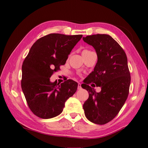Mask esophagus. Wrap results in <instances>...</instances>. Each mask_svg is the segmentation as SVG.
Wrapping results in <instances>:
<instances>
[{
  "mask_svg": "<svg viewBox=\"0 0 148 148\" xmlns=\"http://www.w3.org/2000/svg\"><path fill=\"white\" fill-rule=\"evenodd\" d=\"M82 89V86H81V84L78 83V89Z\"/></svg>",
  "mask_w": 148,
  "mask_h": 148,
  "instance_id": "1",
  "label": "esophagus"
}]
</instances>
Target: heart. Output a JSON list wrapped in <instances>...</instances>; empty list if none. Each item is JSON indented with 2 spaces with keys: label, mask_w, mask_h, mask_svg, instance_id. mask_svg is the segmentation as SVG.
Returning a JSON list of instances; mask_svg holds the SVG:
<instances>
[{
  "label": "heart",
  "mask_w": 148,
  "mask_h": 148,
  "mask_svg": "<svg viewBox=\"0 0 148 148\" xmlns=\"http://www.w3.org/2000/svg\"><path fill=\"white\" fill-rule=\"evenodd\" d=\"M89 52V51H88V50H84V51L83 52V53H86V52Z\"/></svg>",
  "instance_id": "1"
}]
</instances>
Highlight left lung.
Wrapping results in <instances>:
<instances>
[{
    "instance_id": "left-lung-1",
    "label": "left lung",
    "mask_w": 148,
    "mask_h": 148,
    "mask_svg": "<svg viewBox=\"0 0 148 148\" xmlns=\"http://www.w3.org/2000/svg\"><path fill=\"white\" fill-rule=\"evenodd\" d=\"M83 39L95 48L97 56L94 71L82 85L89 92L83 104L84 114L91 122L104 125L116 117L128 97L131 77L127 57L122 47L109 35L93 34ZM91 82L101 88L99 93L88 86Z\"/></svg>"
}]
</instances>
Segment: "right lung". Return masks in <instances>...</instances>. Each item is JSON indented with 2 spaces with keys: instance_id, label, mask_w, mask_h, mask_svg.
<instances>
[{
  "instance_id": "right-lung-1",
  "label": "right lung",
  "mask_w": 148,
  "mask_h": 148,
  "mask_svg": "<svg viewBox=\"0 0 148 148\" xmlns=\"http://www.w3.org/2000/svg\"><path fill=\"white\" fill-rule=\"evenodd\" d=\"M83 35L47 34L38 39L22 65L21 86L29 108L38 117H55L63 111L65 102L77 91L72 79L50 82L53 72L65 65L74 46Z\"/></svg>"
}]
</instances>
